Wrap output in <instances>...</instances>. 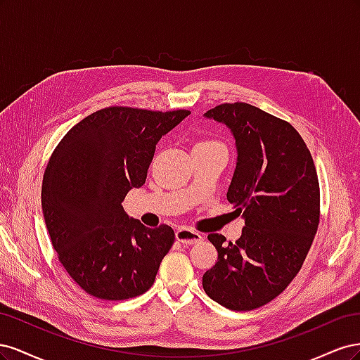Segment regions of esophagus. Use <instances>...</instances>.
I'll return each instance as SVG.
<instances>
[{"mask_svg":"<svg viewBox=\"0 0 360 360\" xmlns=\"http://www.w3.org/2000/svg\"><path fill=\"white\" fill-rule=\"evenodd\" d=\"M176 238L183 243V245H195V243H200L202 240V236L197 231L189 230V228H180V230L176 231Z\"/></svg>","mask_w":360,"mask_h":360,"instance_id":"obj_1","label":"esophagus"}]
</instances>
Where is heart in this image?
<instances>
[{"label":"heart","mask_w":360,"mask_h":360,"mask_svg":"<svg viewBox=\"0 0 360 360\" xmlns=\"http://www.w3.org/2000/svg\"><path fill=\"white\" fill-rule=\"evenodd\" d=\"M207 144H217L216 141H209V139H205V141H200V143L197 144V146H207Z\"/></svg>","instance_id":"obj_1"}]
</instances>
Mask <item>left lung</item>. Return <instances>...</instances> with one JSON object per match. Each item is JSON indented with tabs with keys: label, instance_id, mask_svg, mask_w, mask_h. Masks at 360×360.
<instances>
[{
	"label": "left lung",
	"instance_id": "1",
	"mask_svg": "<svg viewBox=\"0 0 360 360\" xmlns=\"http://www.w3.org/2000/svg\"><path fill=\"white\" fill-rule=\"evenodd\" d=\"M225 124L237 148L226 200L245 228L236 243L222 234L209 240L216 264L202 276L207 296L233 311L263 307L299 274L320 222V186L309 150L299 132L243 102L204 114Z\"/></svg>",
	"mask_w": 360,
	"mask_h": 360
}]
</instances>
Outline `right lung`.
<instances>
[{
    "label": "right lung",
    "mask_w": 360,
    "mask_h": 360,
    "mask_svg": "<svg viewBox=\"0 0 360 360\" xmlns=\"http://www.w3.org/2000/svg\"><path fill=\"white\" fill-rule=\"evenodd\" d=\"M189 114L105 108L73 126L52 153L43 216L61 264L90 296L126 300L153 285L176 234L129 217L122 202L146 183L159 139Z\"/></svg>",
    "instance_id": "1"
}]
</instances>
